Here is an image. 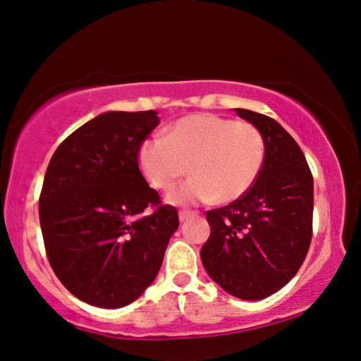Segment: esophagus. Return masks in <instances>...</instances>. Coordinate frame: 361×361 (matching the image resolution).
<instances>
[{
	"label": "esophagus",
	"mask_w": 361,
	"mask_h": 361,
	"mask_svg": "<svg viewBox=\"0 0 361 361\" xmlns=\"http://www.w3.org/2000/svg\"><path fill=\"white\" fill-rule=\"evenodd\" d=\"M195 215H197V212H192V210H180V212H179V221L184 222V221H187V219L195 217Z\"/></svg>",
	"instance_id": "obj_1"
}]
</instances>
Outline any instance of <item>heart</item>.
Here are the masks:
<instances>
[{"instance_id": "1", "label": "heart", "mask_w": 361, "mask_h": 361, "mask_svg": "<svg viewBox=\"0 0 361 361\" xmlns=\"http://www.w3.org/2000/svg\"><path fill=\"white\" fill-rule=\"evenodd\" d=\"M265 159L264 135L247 121L199 112L171 126L164 139L140 144L139 169L154 189L169 192L174 204L233 202L250 190Z\"/></svg>"}]
</instances>
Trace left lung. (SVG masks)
Here are the masks:
<instances>
[{"label": "left lung", "mask_w": 361, "mask_h": 361, "mask_svg": "<svg viewBox=\"0 0 361 361\" xmlns=\"http://www.w3.org/2000/svg\"><path fill=\"white\" fill-rule=\"evenodd\" d=\"M265 140L255 184L226 207L207 210L200 259L215 283L242 300L279 292L298 272L312 242L313 177L295 139L269 116L235 109Z\"/></svg>", "instance_id": "obj_1"}]
</instances>
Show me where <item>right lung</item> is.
<instances>
[{"label":"right lung","mask_w":361,"mask_h":361,"mask_svg":"<svg viewBox=\"0 0 361 361\" xmlns=\"http://www.w3.org/2000/svg\"><path fill=\"white\" fill-rule=\"evenodd\" d=\"M156 111L99 114L51 157L39 195L46 255L61 283L101 308L129 305L154 282L179 215L139 171Z\"/></svg>","instance_id":"obj_1"}]
</instances>
